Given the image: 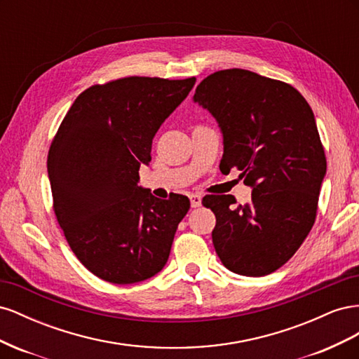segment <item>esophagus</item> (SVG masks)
Instances as JSON below:
<instances>
[{
	"instance_id": "obj_1",
	"label": "esophagus",
	"mask_w": 359,
	"mask_h": 359,
	"mask_svg": "<svg viewBox=\"0 0 359 359\" xmlns=\"http://www.w3.org/2000/svg\"><path fill=\"white\" fill-rule=\"evenodd\" d=\"M189 198H190V203H191V208H198V206H201L202 198L199 196V194H196V193H191Z\"/></svg>"
}]
</instances>
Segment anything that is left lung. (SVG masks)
<instances>
[{
  "label": "left lung",
  "instance_id": "1",
  "mask_svg": "<svg viewBox=\"0 0 359 359\" xmlns=\"http://www.w3.org/2000/svg\"><path fill=\"white\" fill-rule=\"evenodd\" d=\"M194 102L220 124L222 172L236 168L253 187L244 205L232 194L202 201L215 214V253L236 274L274 273L316 220L327 157L311 107L292 85L243 69L206 76Z\"/></svg>",
  "mask_w": 359,
  "mask_h": 359
}]
</instances>
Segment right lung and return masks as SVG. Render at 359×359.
<instances>
[{"instance_id": "obj_1", "label": "right lung", "mask_w": 359, "mask_h": 359, "mask_svg": "<svg viewBox=\"0 0 359 359\" xmlns=\"http://www.w3.org/2000/svg\"><path fill=\"white\" fill-rule=\"evenodd\" d=\"M196 78L127 76L78 95L48 154L53 212L72 252L94 276L132 285L168 262L190 201L157 199L137 186L161 123Z\"/></svg>"}]
</instances>
